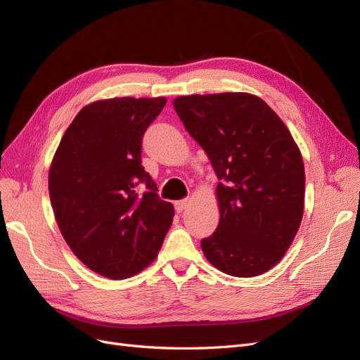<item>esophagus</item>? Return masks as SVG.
<instances>
[{
	"label": "esophagus",
	"instance_id": "obj_1",
	"mask_svg": "<svg viewBox=\"0 0 360 360\" xmlns=\"http://www.w3.org/2000/svg\"><path fill=\"white\" fill-rule=\"evenodd\" d=\"M189 204H191V201H189V200H181V201H177V202H176V210H177V213H181L184 209H188Z\"/></svg>",
	"mask_w": 360,
	"mask_h": 360
}]
</instances>
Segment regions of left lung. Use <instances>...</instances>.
Listing matches in <instances>:
<instances>
[{"mask_svg":"<svg viewBox=\"0 0 360 360\" xmlns=\"http://www.w3.org/2000/svg\"><path fill=\"white\" fill-rule=\"evenodd\" d=\"M174 110L209 156L219 205L217 230L201 240L226 275H263L285 255L304 209V167L288 127L258 96H180Z\"/></svg>","mask_w":360,"mask_h":360,"instance_id":"obj_1","label":"left lung"}]
</instances>
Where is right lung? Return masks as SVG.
Segmentation results:
<instances>
[{
    "instance_id": "add662e5",
    "label": "right lung",
    "mask_w": 360,
    "mask_h": 360,
    "mask_svg": "<svg viewBox=\"0 0 360 360\" xmlns=\"http://www.w3.org/2000/svg\"><path fill=\"white\" fill-rule=\"evenodd\" d=\"M165 97H112L84 106L49 168V198L64 240L90 270L124 279L156 259L174 205L141 165V143ZM146 186L143 198L137 189Z\"/></svg>"
}]
</instances>
